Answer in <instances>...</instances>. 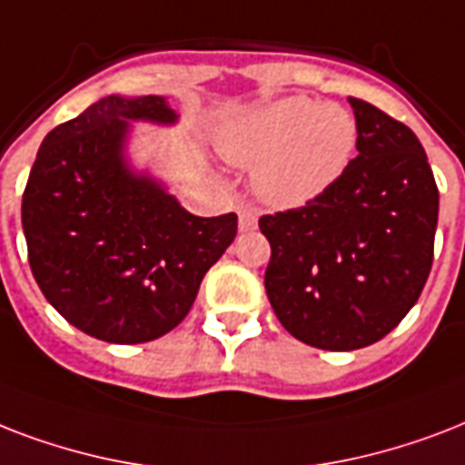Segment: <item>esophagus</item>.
Returning <instances> with one entry per match:
<instances>
[{
  "instance_id": "1",
  "label": "esophagus",
  "mask_w": 465,
  "mask_h": 465,
  "mask_svg": "<svg viewBox=\"0 0 465 465\" xmlns=\"http://www.w3.org/2000/svg\"><path fill=\"white\" fill-rule=\"evenodd\" d=\"M240 232H252V230H257V215H254V211L247 206H240Z\"/></svg>"
}]
</instances>
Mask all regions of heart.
Instances as JSON below:
<instances>
[{"instance_id":"obj_1","label":"heart","mask_w":465,"mask_h":465,"mask_svg":"<svg viewBox=\"0 0 465 465\" xmlns=\"http://www.w3.org/2000/svg\"><path fill=\"white\" fill-rule=\"evenodd\" d=\"M359 124L337 104L286 96L232 118L218 133L230 164L254 169V192L272 208H303L340 182L354 160Z\"/></svg>"}]
</instances>
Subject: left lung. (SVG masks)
Here are the masks:
<instances>
[{"instance_id": "1", "label": "left lung", "mask_w": 465, "mask_h": 465, "mask_svg": "<svg viewBox=\"0 0 465 465\" xmlns=\"http://www.w3.org/2000/svg\"><path fill=\"white\" fill-rule=\"evenodd\" d=\"M356 157L332 189L296 211L264 215V286L296 340L327 351L369 347L398 327L430 276L439 192L408 125L349 96Z\"/></svg>"}]
</instances>
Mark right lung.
Instances as JSON below:
<instances>
[{"label":"right lung","mask_w":465,"mask_h":465,"mask_svg":"<svg viewBox=\"0 0 465 465\" xmlns=\"http://www.w3.org/2000/svg\"><path fill=\"white\" fill-rule=\"evenodd\" d=\"M133 124L176 125L164 96L111 94L45 135L21 223L28 264L70 325L111 344L174 330L237 235V215L189 213L131 154Z\"/></svg>","instance_id":"obj_1"}]
</instances>
